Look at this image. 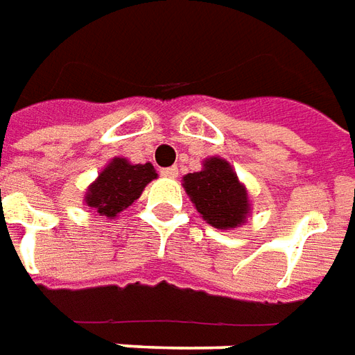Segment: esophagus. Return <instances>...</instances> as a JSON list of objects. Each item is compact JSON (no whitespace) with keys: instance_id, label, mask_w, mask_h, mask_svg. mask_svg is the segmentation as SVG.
<instances>
[{"instance_id":"obj_1","label":"esophagus","mask_w":355,"mask_h":355,"mask_svg":"<svg viewBox=\"0 0 355 355\" xmlns=\"http://www.w3.org/2000/svg\"><path fill=\"white\" fill-rule=\"evenodd\" d=\"M160 173H162L164 178H170V180H172V178H178V166H172V168H162Z\"/></svg>"}]
</instances>
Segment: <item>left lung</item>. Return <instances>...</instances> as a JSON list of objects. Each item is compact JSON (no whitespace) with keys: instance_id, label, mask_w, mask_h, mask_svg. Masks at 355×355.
<instances>
[{"instance_id":"obj_1","label":"left lung","mask_w":355,"mask_h":355,"mask_svg":"<svg viewBox=\"0 0 355 355\" xmlns=\"http://www.w3.org/2000/svg\"><path fill=\"white\" fill-rule=\"evenodd\" d=\"M183 187L198 214L218 230H231L245 222L248 197L237 173L222 158H208L200 172L187 173Z\"/></svg>"}]
</instances>
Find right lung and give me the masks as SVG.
<instances>
[{
  "label": "right lung",
  "instance_id": "right-lung-1",
  "mask_svg": "<svg viewBox=\"0 0 355 355\" xmlns=\"http://www.w3.org/2000/svg\"><path fill=\"white\" fill-rule=\"evenodd\" d=\"M157 178L153 164H130L124 158H114L93 183L85 202L97 214L114 218L135 202L145 185Z\"/></svg>",
  "mask_w": 355,
  "mask_h": 355
}]
</instances>
